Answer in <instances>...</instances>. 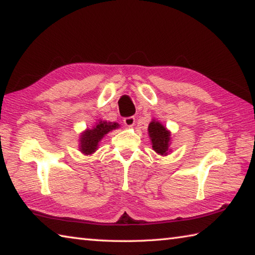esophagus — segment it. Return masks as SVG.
<instances>
[{
	"label": "esophagus",
	"mask_w": 255,
	"mask_h": 255,
	"mask_svg": "<svg viewBox=\"0 0 255 255\" xmlns=\"http://www.w3.org/2000/svg\"><path fill=\"white\" fill-rule=\"evenodd\" d=\"M124 124H125V126H127V127H131V126H133V124H135V117H126V118H124Z\"/></svg>",
	"instance_id": "34e87169"
}]
</instances>
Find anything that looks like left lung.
Segmentation results:
<instances>
[{"label": "left lung", "mask_w": 255, "mask_h": 255, "mask_svg": "<svg viewBox=\"0 0 255 255\" xmlns=\"http://www.w3.org/2000/svg\"><path fill=\"white\" fill-rule=\"evenodd\" d=\"M148 133L155 152L165 155L169 149L170 132L158 122H152L148 126Z\"/></svg>", "instance_id": "left-lung-1"}]
</instances>
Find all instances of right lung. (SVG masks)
Listing matches in <instances>:
<instances>
[{"mask_svg":"<svg viewBox=\"0 0 255 255\" xmlns=\"http://www.w3.org/2000/svg\"><path fill=\"white\" fill-rule=\"evenodd\" d=\"M118 127L119 125L116 123L112 124L107 122H100L97 124L96 127H93V129H88L81 136V152L88 155L96 152L98 143L102 139V137L110 130H112V129H116Z\"/></svg>","mask_w":255,"mask_h":255,"instance_id":"1","label":"right lung"}]
</instances>
